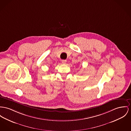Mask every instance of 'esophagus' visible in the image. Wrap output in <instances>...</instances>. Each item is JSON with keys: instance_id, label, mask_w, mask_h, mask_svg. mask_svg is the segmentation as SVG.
I'll return each instance as SVG.
<instances>
[{"instance_id": "1", "label": "esophagus", "mask_w": 131, "mask_h": 131, "mask_svg": "<svg viewBox=\"0 0 131 131\" xmlns=\"http://www.w3.org/2000/svg\"><path fill=\"white\" fill-rule=\"evenodd\" d=\"M62 63H63V64H66V62H67V61L66 60H62Z\"/></svg>"}]
</instances>
